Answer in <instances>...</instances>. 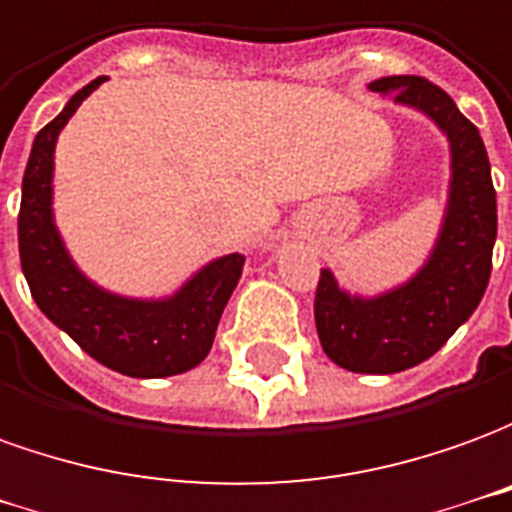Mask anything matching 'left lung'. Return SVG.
<instances>
[{
    "instance_id": "left-lung-1",
    "label": "left lung",
    "mask_w": 512,
    "mask_h": 512,
    "mask_svg": "<svg viewBox=\"0 0 512 512\" xmlns=\"http://www.w3.org/2000/svg\"><path fill=\"white\" fill-rule=\"evenodd\" d=\"M369 90L422 112L449 140V195L427 262L389 292L350 295L322 270L314 320L325 355L361 375H394L438 353L480 306L491 278L496 192L477 126L422 76H383Z\"/></svg>"
}]
</instances>
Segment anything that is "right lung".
<instances>
[{
	"instance_id": "obj_1",
	"label": "right lung",
	"mask_w": 512,
	"mask_h": 512,
	"mask_svg": "<svg viewBox=\"0 0 512 512\" xmlns=\"http://www.w3.org/2000/svg\"><path fill=\"white\" fill-rule=\"evenodd\" d=\"M104 76L76 90L63 112L46 123L21 181L18 253L35 303L90 358L129 378H170L204 361L217 322L237 289L245 256L228 253L204 264L168 297H126L82 273L54 223V146L63 126Z\"/></svg>"
}]
</instances>
